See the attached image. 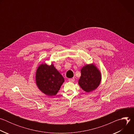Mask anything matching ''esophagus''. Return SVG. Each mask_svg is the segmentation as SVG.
<instances>
[{
  "label": "esophagus",
  "instance_id": "34e87169",
  "mask_svg": "<svg viewBox=\"0 0 134 134\" xmlns=\"http://www.w3.org/2000/svg\"><path fill=\"white\" fill-rule=\"evenodd\" d=\"M68 81H69L70 82H74V81H75V79H74V78L69 79H68Z\"/></svg>",
  "mask_w": 134,
  "mask_h": 134
}]
</instances>
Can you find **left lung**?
Masks as SVG:
<instances>
[{
    "instance_id": "left-lung-1",
    "label": "left lung",
    "mask_w": 134,
    "mask_h": 134,
    "mask_svg": "<svg viewBox=\"0 0 134 134\" xmlns=\"http://www.w3.org/2000/svg\"><path fill=\"white\" fill-rule=\"evenodd\" d=\"M81 76L79 80L80 87L86 92H92L99 86L101 81V73L93 64L86 65L81 70Z\"/></svg>"
}]
</instances>
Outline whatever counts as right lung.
Returning a JSON list of instances; mask_svg holds the SVG:
<instances>
[{
  "label": "right lung",
  "instance_id": "obj_1",
  "mask_svg": "<svg viewBox=\"0 0 134 134\" xmlns=\"http://www.w3.org/2000/svg\"><path fill=\"white\" fill-rule=\"evenodd\" d=\"M35 81L37 87L42 93L52 97L57 94L65 80L52 63L51 65L45 63L37 67Z\"/></svg>",
  "mask_w": 134,
  "mask_h": 134
}]
</instances>
